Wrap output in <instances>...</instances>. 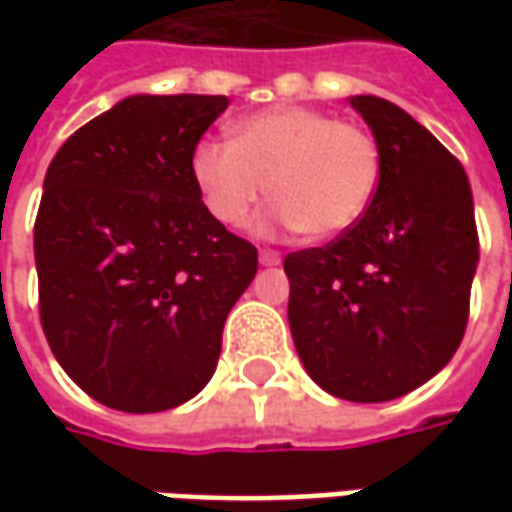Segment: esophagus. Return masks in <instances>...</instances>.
Instances as JSON below:
<instances>
[{
  "label": "esophagus",
  "instance_id": "34e87169",
  "mask_svg": "<svg viewBox=\"0 0 512 512\" xmlns=\"http://www.w3.org/2000/svg\"><path fill=\"white\" fill-rule=\"evenodd\" d=\"M259 262H262L265 267L282 265V253H279V250H270V247H265V250H259Z\"/></svg>",
  "mask_w": 512,
  "mask_h": 512
}]
</instances>
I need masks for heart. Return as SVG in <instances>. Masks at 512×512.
Here are the masks:
<instances>
[{"mask_svg": "<svg viewBox=\"0 0 512 512\" xmlns=\"http://www.w3.org/2000/svg\"><path fill=\"white\" fill-rule=\"evenodd\" d=\"M190 170L210 216L225 227H245L270 193L282 225L333 239L373 202L382 150L362 125L285 105L236 122L230 142H202Z\"/></svg>", "mask_w": 512, "mask_h": 512, "instance_id": "b5f03b06", "label": "heart"}]
</instances>
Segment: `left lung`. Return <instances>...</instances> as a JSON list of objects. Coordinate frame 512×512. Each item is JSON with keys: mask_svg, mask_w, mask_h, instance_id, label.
<instances>
[{"mask_svg": "<svg viewBox=\"0 0 512 512\" xmlns=\"http://www.w3.org/2000/svg\"><path fill=\"white\" fill-rule=\"evenodd\" d=\"M382 150L364 216L330 245L287 253V322L310 379L336 399L390 402L459 350L479 265L459 159L410 113L350 96Z\"/></svg>", "mask_w": 512, "mask_h": 512, "instance_id": "8db88e82", "label": "left lung"}]
</instances>
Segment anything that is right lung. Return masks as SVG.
<instances>
[{
    "mask_svg": "<svg viewBox=\"0 0 512 512\" xmlns=\"http://www.w3.org/2000/svg\"><path fill=\"white\" fill-rule=\"evenodd\" d=\"M225 108L227 96H128L45 173L33 227L42 330L70 379L113 410L193 399L259 270L256 247L210 216L190 170Z\"/></svg>",
    "mask_w": 512,
    "mask_h": 512,
    "instance_id": "1",
    "label": "right lung"
}]
</instances>
